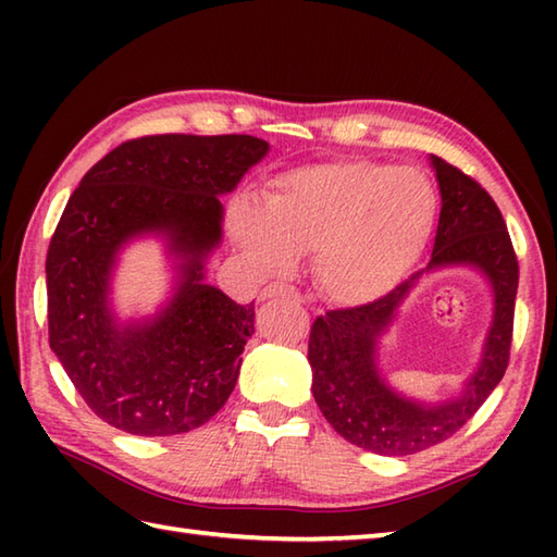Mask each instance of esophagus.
Listing matches in <instances>:
<instances>
[{
	"label": "esophagus",
	"mask_w": 557,
	"mask_h": 557,
	"mask_svg": "<svg viewBox=\"0 0 557 557\" xmlns=\"http://www.w3.org/2000/svg\"><path fill=\"white\" fill-rule=\"evenodd\" d=\"M275 297L299 299V292L289 285H280V282H275V285H268L263 292H260V299H275Z\"/></svg>",
	"instance_id": "1"
}]
</instances>
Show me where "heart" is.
Wrapping results in <instances>:
<instances>
[{"label": "heart", "mask_w": 557, "mask_h": 557, "mask_svg": "<svg viewBox=\"0 0 557 557\" xmlns=\"http://www.w3.org/2000/svg\"><path fill=\"white\" fill-rule=\"evenodd\" d=\"M437 194L429 174L375 160H337L280 174L263 212L232 210V234L263 275L311 253L318 289L335 304L381 297L429 242Z\"/></svg>", "instance_id": "heart-1"}]
</instances>
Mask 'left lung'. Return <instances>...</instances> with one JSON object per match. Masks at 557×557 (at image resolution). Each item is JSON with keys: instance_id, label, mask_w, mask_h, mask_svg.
<instances>
[{"instance_id": "1", "label": "left lung", "mask_w": 557, "mask_h": 557, "mask_svg": "<svg viewBox=\"0 0 557 557\" xmlns=\"http://www.w3.org/2000/svg\"><path fill=\"white\" fill-rule=\"evenodd\" d=\"M431 164L443 206L429 268L413 272L377 301L318 315L309 337L311 389L323 417L351 445L385 457L421 453L455 435L503 381L510 361L519 265L505 220L486 188L469 174L435 156ZM455 264H471L487 275L494 323L480 369L462 395L441 406H423L397 396L384 383L374 361L376 337L423 271Z\"/></svg>"}]
</instances>
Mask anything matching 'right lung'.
Masks as SVG:
<instances>
[{"mask_svg":"<svg viewBox=\"0 0 557 557\" xmlns=\"http://www.w3.org/2000/svg\"><path fill=\"white\" fill-rule=\"evenodd\" d=\"M246 134L126 140L83 176L47 251L50 347L83 401L132 435H176L210 421L239 377L253 304L206 285L222 239L220 196L265 158ZM160 233L181 260L168 307L120 324L109 306L115 253Z\"/></svg>","mask_w":557,"mask_h":557,"instance_id":"obj_1","label":"right lung"}]
</instances>
